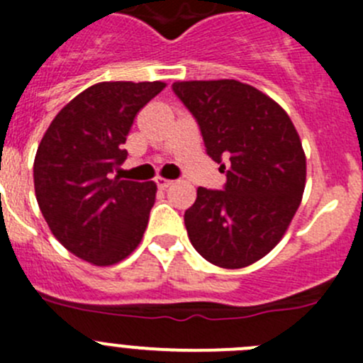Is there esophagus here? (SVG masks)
Returning a JSON list of instances; mask_svg holds the SVG:
<instances>
[{
    "label": "esophagus",
    "instance_id": "obj_1",
    "mask_svg": "<svg viewBox=\"0 0 363 363\" xmlns=\"http://www.w3.org/2000/svg\"><path fill=\"white\" fill-rule=\"evenodd\" d=\"M172 184H174V182H171V179L157 178V185H158V189H162V191H165V189H169Z\"/></svg>",
    "mask_w": 363,
    "mask_h": 363
}]
</instances>
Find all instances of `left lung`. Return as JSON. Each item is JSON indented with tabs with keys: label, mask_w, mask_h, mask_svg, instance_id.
Wrapping results in <instances>:
<instances>
[{
	"label": "left lung",
	"mask_w": 363,
	"mask_h": 363,
	"mask_svg": "<svg viewBox=\"0 0 363 363\" xmlns=\"http://www.w3.org/2000/svg\"><path fill=\"white\" fill-rule=\"evenodd\" d=\"M172 91L198 121L208 157L226 169L224 191L199 187L185 212L189 239L217 267H247L281 240L298 212L306 182L301 139L274 99L242 82H176Z\"/></svg>",
	"instance_id": "1"
}]
</instances>
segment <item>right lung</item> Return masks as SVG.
Returning a JSON list of instances; mask_svg holds the SVG:
<instances>
[{
	"label": "right lung",
	"mask_w": 363,
	"mask_h": 363,
	"mask_svg": "<svg viewBox=\"0 0 363 363\" xmlns=\"http://www.w3.org/2000/svg\"><path fill=\"white\" fill-rule=\"evenodd\" d=\"M164 82H101L51 121L37 147L33 185L58 242L85 262L113 265L143 240L155 205V182L113 174L133 119L164 91Z\"/></svg>",
	"instance_id": "obj_1"
}]
</instances>
